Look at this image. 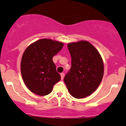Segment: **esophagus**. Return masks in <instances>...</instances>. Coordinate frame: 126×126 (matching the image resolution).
<instances>
[{"instance_id":"obj_1","label":"esophagus","mask_w":126,"mask_h":126,"mask_svg":"<svg viewBox=\"0 0 126 126\" xmlns=\"http://www.w3.org/2000/svg\"><path fill=\"white\" fill-rule=\"evenodd\" d=\"M60 76H61V79H62V80H63V79H64V73L62 72V73L60 74Z\"/></svg>"}]
</instances>
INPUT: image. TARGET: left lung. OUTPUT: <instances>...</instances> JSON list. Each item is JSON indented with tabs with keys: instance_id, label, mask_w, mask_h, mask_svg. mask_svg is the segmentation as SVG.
Instances as JSON below:
<instances>
[{
	"instance_id": "left-lung-1",
	"label": "left lung",
	"mask_w": 126,
	"mask_h": 126,
	"mask_svg": "<svg viewBox=\"0 0 126 126\" xmlns=\"http://www.w3.org/2000/svg\"><path fill=\"white\" fill-rule=\"evenodd\" d=\"M71 68L64 82L71 96L84 98L93 93L101 83L104 64L99 53L89 42L80 41L69 43Z\"/></svg>"
}]
</instances>
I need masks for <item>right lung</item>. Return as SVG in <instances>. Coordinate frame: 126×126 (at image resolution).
I'll return each instance as SVG.
<instances>
[{
    "label": "right lung",
    "mask_w": 126,
    "mask_h": 126,
    "mask_svg": "<svg viewBox=\"0 0 126 126\" xmlns=\"http://www.w3.org/2000/svg\"><path fill=\"white\" fill-rule=\"evenodd\" d=\"M63 47V43L41 39L25 49L21 60V74L32 92L39 96L49 94L60 80L52 58Z\"/></svg>",
    "instance_id": "obj_1"
}]
</instances>
